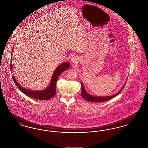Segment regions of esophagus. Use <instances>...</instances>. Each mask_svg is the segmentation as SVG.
Segmentation results:
<instances>
[{"mask_svg":"<svg viewBox=\"0 0 148 148\" xmlns=\"http://www.w3.org/2000/svg\"><path fill=\"white\" fill-rule=\"evenodd\" d=\"M71 61L73 63H76V58L75 56H73L71 58Z\"/></svg>","mask_w":148,"mask_h":148,"instance_id":"1","label":"esophagus"}]
</instances>
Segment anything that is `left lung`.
<instances>
[{"label": "left lung", "mask_w": 148, "mask_h": 148, "mask_svg": "<svg viewBox=\"0 0 148 148\" xmlns=\"http://www.w3.org/2000/svg\"><path fill=\"white\" fill-rule=\"evenodd\" d=\"M125 84L124 85V86H123V88L120 89L119 92H118V93L113 95L112 96H108V97H95V96H92L90 94H88L87 92H86L85 89L84 85L83 84V83L81 82V85H82V96L85 100L89 101H91V102H102V101H106L107 100H109L113 98L114 97H115L116 96H117L120 92L122 91V90L123 89L124 87L125 86Z\"/></svg>", "instance_id": "left-lung-1"}]
</instances>
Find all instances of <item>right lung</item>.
Here are the masks:
<instances>
[{"label":"right lung","instance_id":"obj_1","mask_svg":"<svg viewBox=\"0 0 148 148\" xmlns=\"http://www.w3.org/2000/svg\"><path fill=\"white\" fill-rule=\"evenodd\" d=\"M12 52H13V50H12ZM11 54H12V53ZM11 63H12V59H11ZM70 67H71L70 64L67 62H65L59 65L56 69L54 72L53 74L49 85L46 89L40 91H34V90H31L25 89L23 87L21 86V85L17 82L14 76H12V77L15 84L17 86L18 88L22 92H23L27 96L31 97L32 98L39 99V100H48L54 97L55 95L56 94V84L58 77L63 71L69 69ZM10 69H11V71H12V64L10 65Z\"/></svg>","mask_w":148,"mask_h":148}]
</instances>
